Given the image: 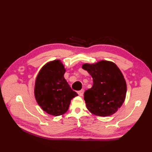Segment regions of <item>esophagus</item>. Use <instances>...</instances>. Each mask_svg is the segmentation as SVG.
Listing matches in <instances>:
<instances>
[{
	"instance_id": "obj_1",
	"label": "esophagus",
	"mask_w": 152,
	"mask_h": 152,
	"mask_svg": "<svg viewBox=\"0 0 152 152\" xmlns=\"http://www.w3.org/2000/svg\"><path fill=\"white\" fill-rule=\"evenodd\" d=\"M84 89H82V90L79 91L77 92L78 94H79V95L80 96H82L84 95Z\"/></svg>"
}]
</instances>
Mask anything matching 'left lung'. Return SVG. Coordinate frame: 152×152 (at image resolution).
I'll list each match as a JSON object with an SVG mask.
<instances>
[{"label": "left lung", "instance_id": "1", "mask_svg": "<svg viewBox=\"0 0 152 152\" xmlns=\"http://www.w3.org/2000/svg\"><path fill=\"white\" fill-rule=\"evenodd\" d=\"M82 68L93 79V86L84 94L87 108L96 115H112L121 108L126 95V82L120 69L114 63L104 60L85 63Z\"/></svg>", "mask_w": 152, "mask_h": 152}]
</instances>
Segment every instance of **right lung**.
Here are the masks:
<instances>
[{
    "instance_id": "add662e5",
    "label": "right lung",
    "mask_w": 152,
    "mask_h": 152,
    "mask_svg": "<svg viewBox=\"0 0 152 152\" xmlns=\"http://www.w3.org/2000/svg\"><path fill=\"white\" fill-rule=\"evenodd\" d=\"M65 69L60 60L48 63L36 78L34 93L44 111L54 116L67 112L71 100L78 96L64 78Z\"/></svg>"
}]
</instances>
